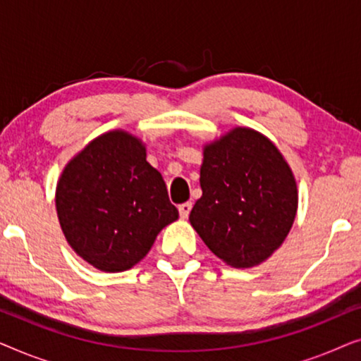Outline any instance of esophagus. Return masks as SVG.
Instances as JSON below:
<instances>
[{"mask_svg": "<svg viewBox=\"0 0 361 361\" xmlns=\"http://www.w3.org/2000/svg\"><path fill=\"white\" fill-rule=\"evenodd\" d=\"M190 210H192V204H190V202H185V204H180V205H179V215H180V219L185 220L187 216H189Z\"/></svg>", "mask_w": 361, "mask_h": 361, "instance_id": "1", "label": "esophagus"}]
</instances>
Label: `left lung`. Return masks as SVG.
<instances>
[{
    "label": "left lung",
    "instance_id": "8db88e82",
    "mask_svg": "<svg viewBox=\"0 0 361 361\" xmlns=\"http://www.w3.org/2000/svg\"><path fill=\"white\" fill-rule=\"evenodd\" d=\"M202 197L189 220L216 258L253 268L283 245L298 214V184L269 137L236 126L204 146Z\"/></svg>",
    "mask_w": 361,
    "mask_h": 361
}]
</instances>
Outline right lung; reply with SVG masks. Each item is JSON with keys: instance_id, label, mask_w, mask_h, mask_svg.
I'll return each instance as SVG.
<instances>
[{"instance_id": "right-lung-1", "label": "right lung", "mask_w": 361, "mask_h": 361, "mask_svg": "<svg viewBox=\"0 0 361 361\" xmlns=\"http://www.w3.org/2000/svg\"><path fill=\"white\" fill-rule=\"evenodd\" d=\"M56 209L72 250L93 268L121 273L149 253L159 231L179 219L161 172L140 137L103 133L59 177Z\"/></svg>"}]
</instances>
